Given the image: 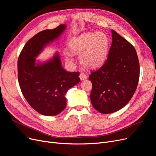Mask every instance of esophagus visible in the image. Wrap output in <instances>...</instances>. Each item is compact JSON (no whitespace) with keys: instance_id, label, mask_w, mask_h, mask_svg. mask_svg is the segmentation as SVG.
<instances>
[{"instance_id":"1","label":"esophagus","mask_w":156,"mask_h":156,"mask_svg":"<svg viewBox=\"0 0 156 156\" xmlns=\"http://www.w3.org/2000/svg\"><path fill=\"white\" fill-rule=\"evenodd\" d=\"M79 77H80V79L82 80V81H83V80L86 79L87 78V75L85 73H81L79 75Z\"/></svg>"}]
</instances>
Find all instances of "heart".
I'll use <instances>...</instances> for the list:
<instances>
[{"label":"heart","mask_w":156,"mask_h":156,"mask_svg":"<svg viewBox=\"0 0 156 156\" xmlns=\"http://www.w3.org/2000/svg\"><path fill=\"white\" fill-rule=\"evenodd\" d=\"M69 48L73 53H81L80 62L84 66L96 68L106 59L108 40L103 32L84 33L71 40Z\"/></svg>","instance_id":"1"}]
</instances>
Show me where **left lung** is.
Returning <instances> with one entry per match:
<instances>
[{
	"instance_id": "left-lung-1",
	"label": "left lung",
	"mask_w": 156,
	"mask_h": 156,
	"mask_svg": "<svg viewBox=\"0 0 156 156\" xmlns=\"http://www.w3.org/2000/svg\"><path fill=\"white\" fill-rule=\"evenodd\" d=\"M111 32L107 59L88 77L92 84V104L103 114L115 112L127 104L137 87L140 75L134 47L114 30Z\"/></svg>"
}]
</instances>
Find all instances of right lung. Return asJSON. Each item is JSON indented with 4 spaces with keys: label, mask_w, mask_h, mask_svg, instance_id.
<instances>
[{
    "label": "right lung",
    "mask_w": 156,
    "mask_h": 156,
    "mask_svg": "<svg viewBox=\"0 0 156 156\" xmlns=\"http://www.w3.org/2000/svg\"><path fill=\"white\" fill-rule=\"evenodd\" d=\"M65 29V25H60L38 32L27 42L18 58V81L23 95L32 108L45 116L62 112L66 106V93L80 81L79 72H68L62 68L58 53L48 62L35 63L44 46Z\"/></svg>",
    "instance_id": "obj_1"
}]
</instances>
